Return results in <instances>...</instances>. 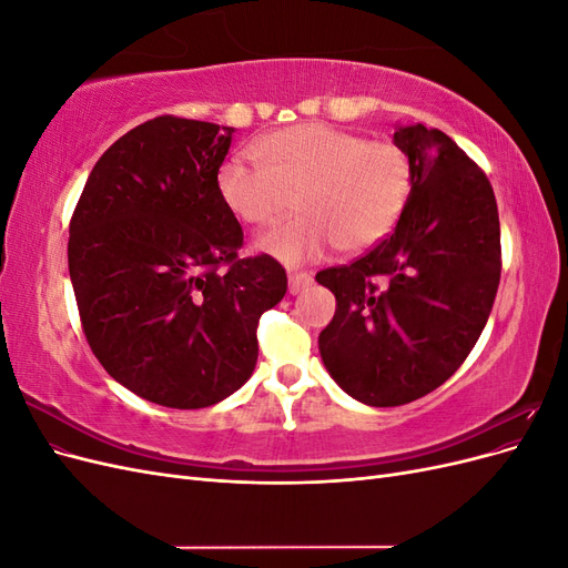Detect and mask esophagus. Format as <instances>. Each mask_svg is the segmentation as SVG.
<instances>
[{
    "label": "esophagus",
    "mask_w": 568,
    "mask_h": 568,
    "mask_svg": "<svg viewBox=\"0 0 568 568\" xmlns=\"http://www.w3.org/2000/svg\"><path fill=\"white\" fill-rule=\"evenodd\" d=\"M311 282L313 277L307 272H288V294H298Z\"/></svg>",
    "instance_id": "1"
}]
</instances>
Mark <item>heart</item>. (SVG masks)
Returning a JSON list of instances; mask_svg holds the SVG:
<instances>
[{
  "instance_id": "obj_1",
  "label": "heart",
  "mask_w": 568,
  "mask_h": 568,
  "mask_svg": "<svg viewBox=\"0 0 568 568\" xmlns=\"http://www.w3.org/2000/svg\"><path fill=\"white\" fill-rule=\"evenodd\" d=\"M248 153L222 163L217 192L251 227L280 222L296 199L298 220L255 242L284 265L315 261L334 246L357 253L395 227L412 194V165L393 142H367L326 123H301L265 134Z\"/></svg>"
}]
</instances>
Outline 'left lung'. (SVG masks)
Here are the masks:
<instances>
[{"mask_svg":"<svg viewBox=\"0 0 568 568\" xmlns=\"http://www.w3.org/2000/svg\"><path fill=\"white\" fill-rule=\"evenodd\" d=\"M412 194L393 234L317 272L336 296L320 355L351 398L395 407L445 384L484 332L500 284V217L488 178L448 134L395 125Z\"/></svg>","mask_w":568,"mask_h":568,"instance_id":"left-lung-1","label":"left lung"}]
</instances>
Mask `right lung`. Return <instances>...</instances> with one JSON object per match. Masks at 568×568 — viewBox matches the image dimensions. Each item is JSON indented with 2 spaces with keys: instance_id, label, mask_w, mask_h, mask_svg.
<instances>
[{
  "instance_id": "1",
  "label": "right lung",
  "mask_w": 568,
  "mask_h": 568,
  "mask_svg": "<svg viewBox=\"0 0 568 568\" xmlns=\"http://www.w3.org/2000/svg\"><path fill=\"white\" fill-rule=\"evenodd\" d=\"M232 134L146 120L97 161L71 220L68 272L90 348L163 407H209L242 388L257 320L286 294L274 257H236L244 232L217 192Z\"/></svg>"
}]
</instances>
